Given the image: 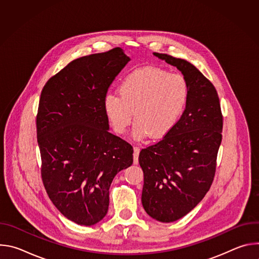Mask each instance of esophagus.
Returning a JSON list of instances; mask_svg holds the SVG:
<instances>
[{"label": "esophagus", "instance_id": "34e87169", "mask_svg": "<svg viewBox=\"0 0 259 259\" xmlns=\"http://www.w3.org/2000/svg\"><path fill=\"white\" fill-rule=\"evenodd\" d=\"M140 153V149L138 146H134V153H133V163L135 165L138 164V156Z\"/></svg>", "mask_w": 259, "mask_h": 259}]
</instances>
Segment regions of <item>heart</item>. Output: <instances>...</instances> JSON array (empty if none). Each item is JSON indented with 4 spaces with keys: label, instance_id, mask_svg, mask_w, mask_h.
<instances>
[{
    "label": "heart",
    "instance_id": "heart-1",
    "mask_svg": "<svg viewBox=\"0 0 259 259\" xmlns=\"http://www.w3.org/2000/svg\"><path fill=\"white\" fill-rule=\"evenodd\" d=\"M118 93H107L102 101L103 113L112 129L123 134L133 118L132 136H166L181 118L190 97V86L180 73L155 66L131 71L119 85Z\"/></svg>",
    "mask_w": 259,
    "mask_h": 259
}]
</instances>
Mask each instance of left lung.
<instances>
[{
	"label": "left lung",
	"instance_id": "1",
	"mask_svg": "<svg viewBox=\"0 0 259 259\" xmlns=\"http://www.w3.org/2000/svg\"><path fill=\"white\" fill-rule=\"evenodd\" d=\"M176 66L187 79L190 97L174 128L158 143L142 149L141 202L161 223H173L191 212L209 191L223 139V115L216 89L191 62L154 53Z\"/></svg>",
	"mask_w": 259,
	"mask_h": 259
}]
</instances>
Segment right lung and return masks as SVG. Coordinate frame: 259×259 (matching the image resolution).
Masks as SVG:
<instances>
[{
  "label": "right lung",
  "instance_id": "add662e5",
  "mask_svg": "<svg viewBox=\"0 0 259 259\" xmlns=\"http://www.w3.org/2000/svg\"><path fill=\"white\" fill-rule=\"evenodd\" d=\"M131 59L121 48L69 62L44 86L36 138L46 192L59 212L90 227L106 215L109 187L133 163V147L109 133L102 101Z\"/></svg>",
  "mask_w": 259,
  "mask_h": 259
}]
</instances>
